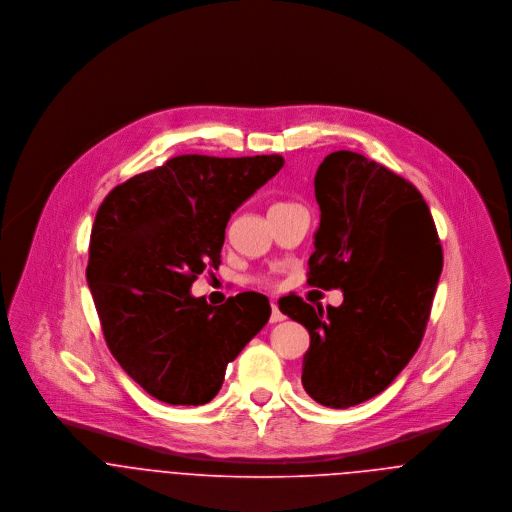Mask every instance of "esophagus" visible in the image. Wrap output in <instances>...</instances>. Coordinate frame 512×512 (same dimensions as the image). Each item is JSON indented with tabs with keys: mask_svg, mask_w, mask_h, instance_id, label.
Instances as JSON below:
<instances>
[{
	"mask_svg": "<svg viewBox=\"0 0 512 512\" xmlns=\"http://www.w3.org/2000/svg\"><path fill=\"white\" fill-rule=\"evenodd\" d=\"M286 315L280 311V307L276 303H272V313H270V323H278V321H284Z\"/></svg>",
	"mask_w": 512,
	"mask_h": 512,
	"instance_id": "esophagus-1",
	"label": "esophagus"
}]
</instances>
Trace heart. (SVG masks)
<instances>
[{
  "mask_svg": "<svg viewBox=\"0 0 512 512\" xmlns=\"http://www.w3.org/2000/svg\"><path fill=\"white\" fill-rule=\"evenodd\" d=\"M256 282H260V284H266V280H262V278H258Z\"/></svg>",
  "mask_w": 512,
  "mask_h": 512,
  "instance_id": "heart-1",
  "label": "heart"
}]
</instances>
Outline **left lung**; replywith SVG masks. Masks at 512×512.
Returning a JSON list of instances; mask_svg holds the SVG:
<instances>
[{
	"label": "left lung",
	"mask_w": 512,
	"mask_h": 512,
	"mask_svg": "<svg viewBox=\"0 0 512 512\" xmlns=\"http://www.w3.org/2000/svg\"><path fill=\"white\" fill-rule=\"evenodd\" d=\"M315 199L321 220L307 284L341 290L343 303L323 313L293 297L280 309L311 337L305 392L327 408H349L380 394L418 351L443 252L420 191L361 153H329L315 173Z\"/></svg>",
	"instance_id": "obj_1"
}]
</instances>
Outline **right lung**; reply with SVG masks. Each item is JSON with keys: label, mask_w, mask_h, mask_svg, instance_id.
Segmentation results:
<instances>
[{"label": "right lung", "mask_w": 512, "mask_h": 512, "mask_svg": "<svg viewBox=\"0 0 512 512\" xmlns=\"http://www.w3.org/2000/svg\"><path fill=\"white\" fill-rule=\"evenodd\" d=\"M284 167V157L177 155L114 187L100 205L86 280L110 353L149 396L201 406L230 361L268 323L262 293L222 305L193 297L219 268L230 215Z\"/></svg>", "instance_id": "right-lung-1"}]
</instances>
